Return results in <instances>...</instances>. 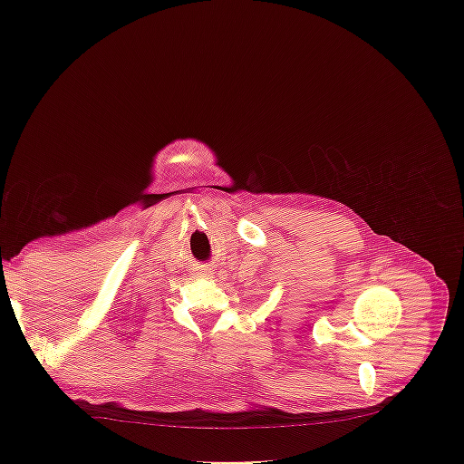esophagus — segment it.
<instances>
[{
  "label": "esophagus",
  "instance_id": "34e87169",
  "mask_svg": "<svg viewBox=\"0 0 464 464\" xmlns=\"http://www.w3.org/2000/svg\"><path fill=\"white\" fill-rule=\"evenodd\" d=\"M210 275L213 273H210V269H205V266H199V269L195 271V276H199V278H208Z\"/></svg>",
  "mask_w": 464,
  "mask_h": 464
}]
</instances>
